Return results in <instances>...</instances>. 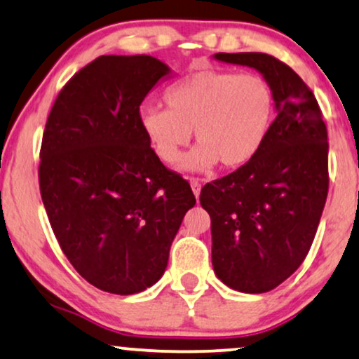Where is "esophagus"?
Here are the masks:
<instances>
[{"label": "esophagus", "instance_id": "esophagus-1", "mask_svg": "<svg viewBox=\"0 0 359 359\" xmlns=\"http://www.w3.org/2000/svg\"><path fill=\"white\" fill-rule=\"evenodd\" d=\"M190 187H192V192L195 197L198 198V195H201V190H202V184L198 182L197 179H190Z\"/></svg>", "mask_w": 359, "mask_h": 359}]
</instances>
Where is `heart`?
Wrapping results in <instances>:
<instances>
[{
	"label": "heart",
	"instance_id": "1",
	"mask_svg": "<svg viewBox=\"0 0 359 359\" xmlns=\"http://www.w3.org/2000/svg\"><path fill=\"white\" fill-rule=\"evenodd\" d=\"M167 107L140 109L139 122L154 152L164 164H175L192 137L197 146L184 158L189 172L220 164L237 169L260 151L271 121L273 93L257 74L205 69L170 86Z\"/></svg>",
	"mask_w": 359,
	"mask_h": 359
}]
</instances>
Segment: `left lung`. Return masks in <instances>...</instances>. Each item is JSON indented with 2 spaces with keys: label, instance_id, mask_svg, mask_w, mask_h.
<instances>
[{
  "label": "left lung",
  "instance_id": "1",
  "mask_svg": "<svg viewBox=\"0 0 359 359\" xmlns=\"http://www.w3.org/2000/svg\"><path fill=\"white\" fill-rule=\"evenodd\" d=\"M213 57L253 67L273 93L276 117L257 156L201 192L215 275L237 292L265 293L310 252L328 195V134L310 88L285 62L263 53Z\"/></svg>",
  "mask_w": 359,
  "mask_h": 359
}]
</instances>
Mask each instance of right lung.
Instances as JSON below:
<instances>
[{"instance_id":"obj_1","label":"right lung","mask_w":359,"mask_h":359,"mask_svg":"<svg viewBox=\"0 0 359 359\" xmlns=\"http://www.w3.org/2000/svg\"><path fill=\"white\" fill-rule=\"evenodd\" d=\"M170 67L146 54L99 56L61 89L43 134L39 189L61 250L90 285L134 294L161 280L187 180L165 169L139 109Z\"/></svg>"}]
</instances>
